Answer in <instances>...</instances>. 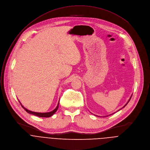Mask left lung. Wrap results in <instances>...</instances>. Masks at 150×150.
I'll return each instance as SVG.
<instances>
[{
	"label": "left lung",
	"instance_id": "1",
	"mask_svg": "<svg viewBox=\"0 0 150 150\" xmlns=\"http://www.w3.org/2000/svg\"><path fill=\"white\" fill-rule=\"evenodd\" d=\"M132 95H131V96H130V98H129V100H128V101H127V103H126V104H125V105H124V106H123V107H122V108H120V110H118V111H120V110H121V109H122V108H124V107H125V106H126V105H127V104H128V103H129V101H130V98H131V97H132ZM115 112H114V113H115ZM114 114V113H112V114H110V115H111V114ZM105 115V116H108V115ZM96 115V116H98V115ZM98 117H99V116H98ZM100 117H101V116H100ZM102 117H103V116H102ZM104 117H105V116H104Z\"/></svg>",
	"mask_w": 150,
	"mask_h": 150
}]
</instances>
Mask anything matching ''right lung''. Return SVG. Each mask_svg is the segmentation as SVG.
Wrapping results in <instances>:
<instances>
[{"instance_id":"1","label":"right lung","mask_w":150,"mask_h":150,"mask_svg":"<svg viewBox=\"0 0 150 150\" xmlns=\"http://www.w3.org/2000/svg\"><path fill=\"white\" fill-rule=\"evenodd\" d=\"M19 102H20V104L21 105L22 107H23L28 113H29V114H32V115H35L38 116V117H51V116H52V115H54V114L56 112V111H57V110H58V106H59V103H58V104L57 107H56L54 110H52V111H51L47 112H38L32 111H30V110L27 109L26 108H25V107L21 104V103H20V101H19Z\"/></svg>"}]
</instances>
